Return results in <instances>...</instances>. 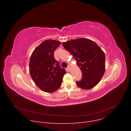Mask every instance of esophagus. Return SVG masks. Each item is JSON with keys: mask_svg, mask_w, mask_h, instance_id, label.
I'll use <instances>...</instances> for the list:
<instances>
[{"mask_svg": "<svg viewBox=\"0 0 131 131\" xmlns=\"http://www.w3.org/2000/svg\"><path fill=\"white\" fill-rule=\"evenodd\" d=\"M67 70L68 71H70V66H68L67 68Z\"/></svg>", "mask_w": 131, "mask_h": 131, "instance_id": "esophagus-1", "label": "esophagus"}]
</instances>
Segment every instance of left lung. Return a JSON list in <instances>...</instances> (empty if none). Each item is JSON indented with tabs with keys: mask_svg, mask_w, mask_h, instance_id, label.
I'll return each mask as SVG.
<instances>
[{
	"mask_svg": "<svg viewBox=\"0 0 131 131\" xmlns=\"http://www.w3.org/2000/svg\"><path fill=\"white\" fill-rule=\"evenodd\" d=\"M65 49L75 58L82 72V79L77 85L85 90L95 86L105 71V55L101 48L93 41L78 38L62 43Z\"/></svg>",
	"mask_w": 131,
	"mask_h": 131,
	"instance_id": "obj_1",
	"label": "left lung"
}]
</instances>
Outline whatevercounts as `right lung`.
Masks as SVG:
<instances>
[{"label":"right lung","instance_id":"add662e5","mask_svg":"<svg viewBox=\"0 0 131 131\" xmlns=\"http://www.w3.org/2000/svg\"><path fill=\"white\" fill-rule=\"evenodd\" d=\"M61 43L54 40H46L31 55L29 65L30 76L37 86L45 92L57 90L66 73L54 57V52Z\"/></svg>","mask_w":131,"mask_h":131}]
</instances>
